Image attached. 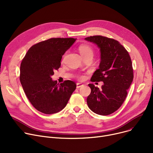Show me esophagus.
I'll return each mask as SVG.
<instances>
[{
	"mask_svg": "<svg viewBox=\"0 0 153 153\" xmlns=\"http://www.w3.org/2000/svg\"><path fill=\"white\" fill-rule=\"evenodd\" d=\"M82 86H83V84H81V83H77V84H76L77 89H79V88L81 87Z\"/></svg>",
	"mask_w": 153,
	"mask_h": 153,
	"instance_id": "34e87169",
	"label": "esophagus"
}]
</instances>
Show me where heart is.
Returning a JSON list of instances; mask_svg holds the SVG:
<instances>
[{"label": "heart", "mask_w": 153, "mask_h": 153, "mask_svg": "<svg viewBox=\"0 0 153 153\" xmlns=\"http://www.w3.org/2000/svg\"><path fill=\"white\" fill-rule=\"evenodd\" d=\"M79 50L80 53L82 55L83 58L88 55H92L93 56V50L92 48L89 45H82L79 47ZM81 79H83V77H81Z\"/></svg>", "instance_id": "b5f03b06"}]
</instances>
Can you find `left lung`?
<instances>
[{"mask_svg": "<svg viewBox=\"0 0 153 153\" xmlns=\"http://www.w3.org/2000/svg\"><path fill=\"white\" fill-rule=\"evenodd\" d=\"M100 49L99 69L91 77L92 82L102 81V89L89 84L91 93L87 103L94 113L108 115L117 111L125 101L133 79L131 58L125 48L117 40L100 35L85 38Z\"/></svg>", "mask_w": 153, "mask_h": 153, "instance_id": "8db88e82", "label": "left lung"}]
</instances>
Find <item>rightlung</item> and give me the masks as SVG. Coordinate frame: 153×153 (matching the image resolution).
Wrapping results in <instances>:
<instances>
[{"instance_id": "right-lung-1", "label": "right lung", "mask_w": 153, "mask_h": 153, "mask_svg": "<svg viewBox=\"0 0 153 153\" xmlns=\"http://www.w3.org/2000/svg\"><path fill=\"white\" fill-rule=\"evenodd\" d=\"M76 38H50L32 46L20 65V81L24 92L37 110L53 114L67 105L76 84L65 81L60 84L53 81L54 71L61 66L62 56Z\"/></svg>"}]
</instances>
